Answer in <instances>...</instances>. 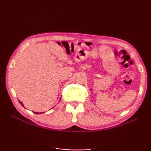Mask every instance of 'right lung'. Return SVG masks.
Listing matches in <instances>:
<instances>
[{"label":"right lung","instance_id":"1","mask_svg":"<svg viewBox=\"0 0 151 151\" xmlns=\"http://www.w3.org/2000/svg\"><path fill=\"white\" fill-rule=\"evenodd\" d=\"M19 102H20V103L21 104V105H22V106H24L23 104H22V102H20V101H19ZM34 112V113H35V114H41V112Z\"/></svg>","mask_w":151,"mask_h":151}]
</instances>
